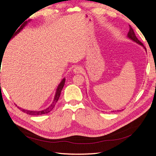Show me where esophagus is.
Returning <instances> with one entry per match:
<instances>
[{"label": "esophagus", "mask_w": 156, "mask_h": 156, "mask_svg": "<svg viewBox=\"0 0 156 156\" xmlns=\"http://www.w3.org/2000/svg\"><path fill=\"white\" fill-rule=\"evenodd\" d=\"M73 71L74 73H80L83 72V69L81 66H76L73 69Z\"/></svg>", "instance_id": "1"}]
</instances>
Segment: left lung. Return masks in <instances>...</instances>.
<instances>
[{
    "instance_id": "obj_1",
    "label": "left lung",
    "mask_w": 156,
    "mask_h": 156,
    "mask_svg": "<svg viewBox=\"0 0 156 156\" xmlns=\"http://www.w3.org/2000/svg\"><path fill=\"white\" fill-rule=\"evenodd\" d=\"M127 37H128V38L130 39L131 40L136 42V44H138L139 45H141V46H143V48H144V49H145V50L146 51V48H145V47L143 45V44L142 43H141V42L137 39V37H136V36H135V32H134L133 29H132L130 25H129V30L128 33H127Z\"/></svg>"
}]
</instances>
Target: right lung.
<instances>
[{"label":"right lung","instance_id":"right-lung-1","mask_svg":"<svg viewBox=\"0 0 156 156\" xmlns=\"http://www.w3.org/2000/svg\"><path fill=\"white\" fill-rule=\"evenodd\" d=\"M30 21H31V20H28V21H25V22L24 23H23V24L20 27V29H18V30L16 29V31L13 32V34H12V36L10 39H12L14 36H16L18 34V33H20V32H21V30L23 29V28H24V27L27 25V23H29V22H30ZM65 81H66V79H65V78H64V79L62 80V81H61V82L60 83V84H58V87H57V88H56V93H55V98H54V99H53V102H52L51 104L48 108H46L45 109H44V110H42V111H29V110L23 109V108H21L19 107H18L19 108H20V109H21V111H22L23 112H24L27 113V114L30 115H44V114H47V113H49V112L50 111H51V110L53 109V108H54V107H55V105H56V102L58 101V99H59V98H60V96L61 92H62V88H63V87H64V86ZM16 106H17V105H16Z\"/></svg>","mask_w":156,"mask_h":156}]
</instances>
